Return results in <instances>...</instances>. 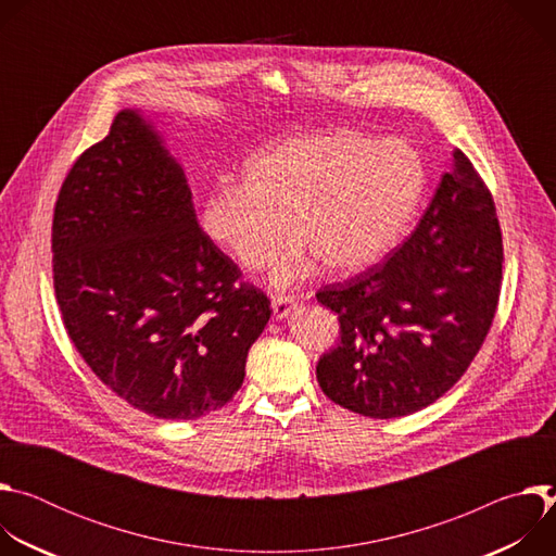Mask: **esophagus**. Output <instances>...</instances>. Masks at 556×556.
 <instances>
[{"instance_id": "esophagus-1", "label": "esophagus", "mask_w": 556, "mask_h": 556, "mask_svg": "<svg viewBox=\"0 0 556 556\" xmlns=\"http://www.w3.org/2000/svg\"><path fill=\"white\" fill-rule=\"evenodd\" d=\"M294 305H296L294 296H286V294L273 296V316H275L277 321L288 319V314L294 309Z\"/></svg>"}]
</instances>
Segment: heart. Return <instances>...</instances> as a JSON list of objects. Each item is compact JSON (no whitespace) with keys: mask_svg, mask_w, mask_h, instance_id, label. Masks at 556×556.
<instances>
[{"mask_svg":"<svg viewBox=\"0 0 556 556\" xmlns=\"http://www.w3.org/2000/svg\"><path fill=\"white\" fill-rule=\"evenodd\" d=\"M427 191V167L405 140L356 131L292 136L244 165L242 185L215 189L200 208V228L244 270L275 260L290 230L299 247L270 275L286 288L309 257L328 273L376 266L403 242Z\"/></svg>","mask_w":556,"mask_h":556,"instance_id":"obj_1","label":"heart"}]
</instances>
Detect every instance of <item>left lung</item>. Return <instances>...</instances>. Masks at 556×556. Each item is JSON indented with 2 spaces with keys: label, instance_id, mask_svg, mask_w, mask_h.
I'll use <instances>...</instances> for the list:
<instances>
[{
  "label": "left lung",
  "instance_id": "left-lung-1",
  "mask_svg": "<svg viewBox=\"0 0 556 556\" xmlns=\"http://www.w3.org/2000/svg\"><path fill=\"white\" fill-rule=\"evenodd\" d=\"M502 262L495 202L455 149L451 172L407 242L384 264L316 292L341 324L337 348L316 365L324 393L380 420L435 403L491 330Z\"/></svg>",
  "mask_w": 556,
  "mask_h": 556
}]
</instances>
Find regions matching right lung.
Segmentation results:
<instances>
[{
  "label": "right lung",
  "mask_w": 556,
  "mask_h": 556,
  "mask_svg": "<svg viewBox=\"0 0 556 556\" xmlns=\"http://www.w3.org/2000/svg\"><path fill=\"white\" fill-rule=\"evenodd\" d=\"M52 257L74 348L127 405L195 420L242 387L270 301L237 283L240 268L202 232L185 169L142 110L118 112L70 169Z\"/></svg>",
  "instance_id": "obj_1"
}]
</instances>
